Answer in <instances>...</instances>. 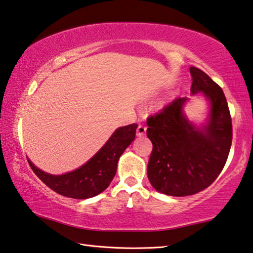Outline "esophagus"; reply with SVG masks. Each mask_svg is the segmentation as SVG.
Returning <instances> with one entry per match:
<instances>
[{
	"instance_id": "1",
	"label": "esophagus",
	"mask_w": 253,
	"mask_h": 253,
	"mask_svg": "<svg viewBox=\"0 0 253 253\" xmlns=\"http://www.w3.org/2000/svg\"><path fill=\"white\" fill-rule=\"evenodd\" d=\"M145 133H146V127L143 126V125H139V126L137 127V130H136L137 136H139V137L144 136Z\"/></svg>"
}]
</instances>
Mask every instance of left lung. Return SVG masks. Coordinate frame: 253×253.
Wrapping results in <instances>:
<instances>
[{"instance_id":"obj_1","label":"left lung","mask_w":253,"mask_h":253,"mask_svg":"<svg viewBox=\"0 0 253 253\" xmlns=\"http://www.w3.org/2000/svg\"><path fill=\"white\" fill-rule=\"evenodd\" d=\"M192 95L209 101L206 125L195 126L184 114L187 97H177L146 120L153 144L149 180L158 192L171 197L199 193L223 170L232 145V118L219 85L199 68L191 67Z\"/></svg>"}]
</instances>
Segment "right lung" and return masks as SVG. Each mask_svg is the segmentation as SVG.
<instances>
[{"label":"right lung","mask_w":253,"mask_h":253,"mask_svg":"<svg viewBox=\"0 0 253 253\" xmlns=\"http://www.w3.org/2000/svg\"><path fill=\"white\" fill-rule=\"evenodd\" d=\"M136 128L137 124L119 127L102 148L76 170L52 175L41 170L28 159L29 166L45 185L58 194L79 200L93 198L110 185L119 158L134 141Z\"/></svg>","instance_id":"add662e5"}]
</instances>
